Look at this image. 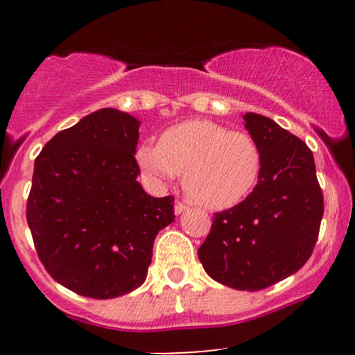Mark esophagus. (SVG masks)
<instances>
[{
	"mask_svg": "<svg viewBox=\"0 0 355 355\" xmlns=\"http://www.w3.org/2000/svg\"><path fill=\"white\" fill-rule=\"evenodd\" d=\"M185 210H189V207H187L185 203H182V202L175 203V214L180 215V214H183V211H185Z\"/></svg>",
	"mask_w": 355,
	"mask_h": 355,
	"instance_id": "esophagus-1",
	"label": "esophagus"
}]
</instances>
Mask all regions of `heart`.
I'll use <instances>...</instances> for the list:
<instances>
[{"mask_svg": "<svg viewBox=\"0 0 355 355\" xmlns=\"http://www.w3.org/2000/svg\"><path fill=\"white\" fill-rule=\"evenodd\" d=\"M137 164L153 185L183 175L185 193L211 210L237 205L255 187L262 166L257 141L245 132L207 120L183 121L165 130L160 144H141Z\"/></svg>", "mask_w": 355, "mask_h": 355, "instance_id": "obj_1", "label": "heart"}]
</instances>
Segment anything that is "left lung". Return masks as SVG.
<instances>
[{"mask_svg":"<svg viewBox=\"0 0 355 355\" xmlns=\"http://www.w3.org/2000/svg\"><path fill=\"white\" fill-rule=\"evenodd\" d=\"M243 120L262 153L259 182L245 200L215 214L198 259L217 282L255 292L307 262L319 237L324 195L313 155L299 137L257 113Z\"/></svg>","mask_w":355,"mask_h":355,"instance_id":"obj_1","label":"left lung"}]
</instances>
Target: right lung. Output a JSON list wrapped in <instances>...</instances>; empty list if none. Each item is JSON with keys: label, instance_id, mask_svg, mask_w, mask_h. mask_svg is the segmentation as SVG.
I'll list each match as a JSON object with an SVG mask.
<instances>
[{"label": "right lung", "instance_id": "add662e5", "mask_svg": "<svg viewBox=\"0 0 355 355\" xmlns=\"http://www.w3.org/2000/svg\"><path fill=\"white\" fill-rule=\"evenodd\" d=\"M137 118L103 108L61 130L35 160L26 220L40 260L75 294L113 299L145 282L172 195L138 183Z\"/></svg>", "mask_w": 355, "mask_h": 355}]
</instances>
